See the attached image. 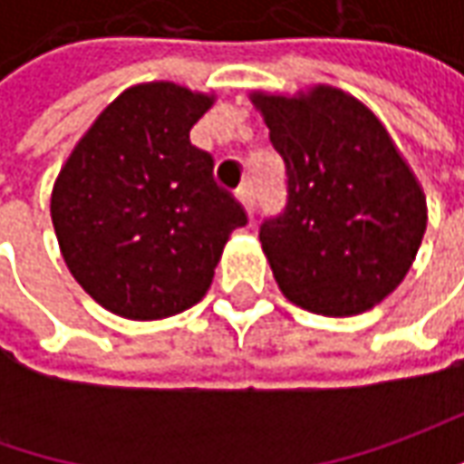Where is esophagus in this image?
I'll return each mask as SVG.
<instances>
[{"mask_svg": "<svg viewBox=\"0 0 464 464\" xmlns=\"http://www.w3.org/2000/svg\"><path fill=\"white\" fill-rule=\"evenodd\" d=\"M237 198H240V204L245 206L247 217H253V214H256V190H253L250 183H245V186L237 188Z\"/></svg>", "mask_w": 464, "mask_h": 464, "instance_id": "34e87169", "label": "esophagus"}]
</instances>
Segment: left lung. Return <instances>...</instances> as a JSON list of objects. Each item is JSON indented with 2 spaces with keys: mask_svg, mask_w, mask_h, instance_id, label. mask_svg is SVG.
<instances>
[{
  "mask_svg": "<svg viewBox=\"0 0 464 464\" xmlns=\"http://www.w3.org/2000/svg\"><path fill=\"white\" fill-rule=\"evenodd\" d=\"M286 165V206L260 224L278 289L314 314L348 317L401 284L426 232V198L377 116L335 87L256 92Z\"/></svg>",
  "mask_w": 464,
  "mask_h": 464,
  "instance_id": "8db88e82",
  "label": "left lung"
}]
</instances>
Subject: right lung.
Wrapping results in <instances>:
<instances>
[{"label":"right lung","instance_id":"1","mask_svg":"<svg viewBox=\"0 0 464 464\" xmlns=\"http://www.w3.org/2000/svg\"><path fill=\"white\" fill-rule=\"evenodd\" d=\"M214 98L172 82L118 95L69 154L51 193L62 256L80 286L129 320L201 302L242 204L214 180L190 129Z\"/></svg>","mask_w":464,"mask_h":464}]
</instances>
